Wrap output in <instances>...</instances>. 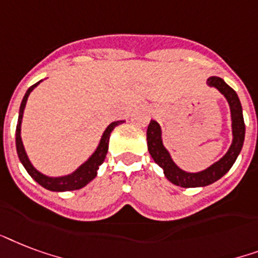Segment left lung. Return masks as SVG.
Masks as SVG:
<instances>
[{
	"mask_svg": "<svg viewBox=\"0 0 258 258\" xmlns=\"http://www.w3.org/2000/svg\"><path fill=\"white\" fill-rule=\"evenodd\" d=\"M207 83L215 89H218L221 93L226 97L231 110V119H233V144L227 153L213 164L210 168L205 169L202 172L198 173H188L177 168L175 163L172 161L169 153L167 152L163 143H161V129L160 125L151 119V122L148 125L147 129V141H148V151L151 153L152 159L155 160L159 167L163 168L165 177L169 181H172L173 184L180 185V187H203L214 183L218 179L225 175V173L231 168V165L234 164L235 159L241 152L242 148L243 139H245V122H243L242 107L241 102L238 99V95L230 86L226 85L223 79L218 77H211L207 79Z\"/></svg>",
	"mask_w": 258,
	"mask_h": 258,
	"instance_id": "left-lung-1",
	"label": "left lung"
}]
</instances>
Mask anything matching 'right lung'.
Here are the masks:
<instances>
[{"mask_svg":"<svg viewBox=\"0 0 258 258\" xmlns=\"http://www.w3.org/2000/svg\"><path fill=\"white\" fill-rule=\"evenodd\" d=\"M41 82V81H40ZM40 82L35 83L33 86H31L28 91L25 93L23 98V102H21V106H20V114H19V121H17V127H16V148H17V155H19L20 161L23 163V165L25 167V169L28 171V173L31 175L33 179H35L40 185H43L44 188L51 189V191H73V189H79L82 187H85L87 183L93 180L94 177L97 176L98 168L101 167L102 163L105 161V157L107 155V148H109V139H110V133L113 132L117 125L122 122V121H115V122L110 123L107 129L105 131L103 136H102L101 144L99 147L95 151L93 156L90 157L89 161H86L85 164L81 165L79 168L75 171L74 173L69 175V176L63 177H48L44 176L43 173H40L39 171H36L33 167H32L31 161L28 160L27 153H25V149H24L23 141H21V137H20V127H21V118H23L24 107H25V103H27L28 95L31 94V91L33 90V87L39 85Z\"/></svg>","mask_w":258,"mask_h":258,"instance_id":"right-lung-1","label":"right lung"}]
</instances>
